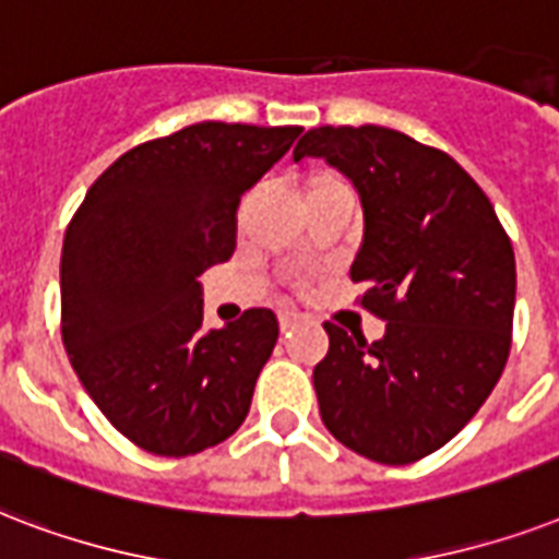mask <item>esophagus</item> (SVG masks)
Instances as JSON below:
<instances>
[{
  "label": "esophagus",
  "instance_id": "esophagus-1",
  "mask_svg": "<svg viewBox=\"0 0 559 559\" xmlns=\"http://www.w3.org/2000/svg\"><path fill=\"white\" fill-rule=\"evenodd\" d=\"M297 323H300V314H294V311H280V326H283V332L285 329L297 326Z\"/></svg>",
  "mask_w": 559,
  "mask_h": 559
}]
</instances>
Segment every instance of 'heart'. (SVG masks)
Instances as JSON below:
<instances>
[{
	"label": "heart",
	"instance_id": "obj_1",
	"mask_svg": "<svg viewBox=\"0 0 559 559\" xmlns=\"http://www.w3.org/2000/svg\"><path fill=\"white\" fill-rule=\"evenodd\" d=\"M338 192H353L344 177L335 175V171H314V175L306 177L300 186L302 210L311 206V203L323 201V198H329V194H338Z\"/></svg>",
	"mask_w": 559,
	"mask_h": 559
}]
</instances>
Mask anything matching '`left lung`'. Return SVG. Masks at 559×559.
Returning a JSON list of instances; mask_svg holds the SVG:
<instances>
[{"label":"left lung","mask_w":559,"mask_h":559,"mask_svg":"<svg viewBox=\"0 0 559 559\" xmlns=\"http://www.w3.org/2000/svg\"><path fill=\"white\" fill-rule=\"evenodd\" d=\"M302 157H323L358 189L365 241L349 276L367 285L361 306L388 320L373 344L323 323L320 419L376 464H414L478 414L508 365L513 245L481 186L405 133L326 124L297 142Z\"/></svg>","instance_id":"left-lung-1"}]
</instances>
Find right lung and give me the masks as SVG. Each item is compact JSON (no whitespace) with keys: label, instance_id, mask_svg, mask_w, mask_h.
<instances>
[{"label":"right lung","instance_id":"right-lung-1","mask_svg":"<svg viewBox=\"0 0 559 559\" xmlns=\"http://www.w3.org/2000/svg\"><path fill=\"white\" fill-rule=\"evenodd\" d=\"M302 128L201 122L142 142L86 192L60 253V332L84 391L131 443L186 457L245 423L280 323L203 329L198 276L236 250L241 194Z\"/></svg>","mask_w":559,"mask_h":559}]
</instances>
